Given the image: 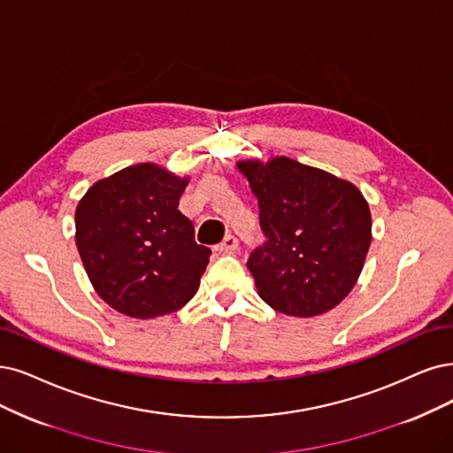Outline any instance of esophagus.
Masks as SVG:
<instances>
[{
  "instance_id": "34e87169",
  "label": "esophagus",
  "mask_w": 453,
  "mask_h": 453,
  "mask_svg": "<svg viewBox=\"0 0 453 453\" xmlns=\"http://www.w3.org/2000/svg\"><path fill=\"white\" fill-rule=\"evenodd\" d=\"M239 248V239L235 235H226V239L216 246V252L220 254H233Z\"/></svg>"
}]
</instances>
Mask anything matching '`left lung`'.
I'll use <instances>...</instances> for the list:
<instances>
[{"mask_svg":"<svg viewBox=\"0 0 453 453\" xmlns=\"http://www.w3.org/2000/svg\"><path fill=\"white\" fill-rule=\"evenodd\" d=\"M257 197L266 242L248 257L259 296L280 313L321 315L355 288L372 244L362 192L317 167L280 157L239 162Z\"/></svg>","mask_w":453,"mask_h":453,"instance_id":"8db88e82","label":"left lung"}]
</instances>
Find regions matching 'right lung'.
I'll return each instance as SVG.
<instances>
[{"mask_svg": "<svg viewBox=\"0 0 453 453\" xmlns=\"http://www.w3.org/2000/svg\"><path fill=\"white\" fill-rule=\"evenodd\" d=\"M187 179L155 164L95 182L76 209V246L98 296L113 310L150 319L196 295L211 250L179 211Z\"/></svg>", "mask_w": 453, "mask_h": 453, "instance_id": "right-lung-1", "label": "right lung"}]
</instances>
